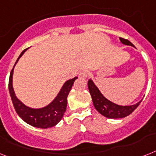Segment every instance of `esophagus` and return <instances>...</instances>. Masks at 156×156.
Instances as JSON below:
<instances>
[{
    "label": "esophagus",
    "mask_w": 156,
    "mask_h": 156,
    "mask_svg": "<svg viewBox=\"0 0 156 156\" xmlns=\"http://www.w3.org/2000/svg\"><path fill=\"white\" fill-rule=\"evenodd\" d=\"M89 76V72L87 71V70H82V72H80V74H79V77L82 78H87V77Z\"/></svg>",
    "instance_id": "1"
}]
</instances>
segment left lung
Masks as SVG:
<instances>
[{
    "mask_svg": "<svg viewBox=\"0 0 156 156\" xmlns=\"http://www.w3.org/2000/svg\"><path fill=\"white\" fill-rule=\"evenodd\" d=\"M119 40L123 45L135 47V45L126 39L119 37ZM88 88L95 109L101 115L108 119H121L131 115L142 102V100H140L136 104L130 106H121L116 104L102 95V94L100 92L99 89L94 84L92 79H89L88 81Z\"/></svg>",
    "mask_w": 156,
    "mask_h": 156,
    "instance_id": "1",
    "label": "left lung"
}]
</instances>
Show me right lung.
<instances>
[{
	"label": "right lung",
	"instance_id": "1",
	"mask_svg": "<svg viewBox=\"0 0 156 156\" xmlns=\"http://www.w3.org/2000/svg\"><path fill=\"white\" fill-rule=\"evenodd\" d=\"M27 49H25L21 52V54L18 57L14 66L12 68V71L10 73L9 81V90L10 97L12 99L15 111L23 121L34 127L43 129L49 128L57 125L63 118V115L66 111L67 97L74 81L78 78V77L66 81L62 87L60 91L58 92V95L47 106L41 108H32L28 107L24 104L21 100L17 98L12 87V76H13L14 67L19 59Z\"/></svg>",
	"mask_w": 156,
	"mask_h": 156
}]
</instances>
